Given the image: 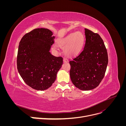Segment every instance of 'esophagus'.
<instances>
[{"label": "esophagus", "instance_id": "34e87169", "mask_svg": "<svg viewBox=\"0 0 126 126\" xmlns=\"http://www.w3.org/2000/svg\"><path fill=\"white\" fill-rule=\"evenodd\" d=\"M63 63H68V60L67 58H64V59H63Z\"/></svg>", "mask_w": 126, "mask_h": 126}]
</instances>
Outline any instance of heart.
<instances>
[{"label":"heart","instance_id":"obj_1","mask_svg":"<svg viewBox=\"0 0 126 126\" xmlns=\"http://www.w3.org/2000/svg\"><path fill=\"white\" fill-rule=\"evenodd\" d=\"M85 41L84 35L81 32L69 34L58 43L59 46L64 48V53L67 56H74L80 52Z\"/></svg>","mask_w":126,"mask_h":126}]
</instances>
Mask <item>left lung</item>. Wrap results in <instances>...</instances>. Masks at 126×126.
Masks as SVG:
<instances>
[{
  "label": "left lung",
  "instance_id": "obj_1",
  "mask_svg": "<svg viewBox=\"0 0 126 126\" xmlns=\"http://www.w3.org/2000/svg\"><path fill=\"white\" fill-rule=\"evenodd\" d=\"M86 43L83 51L70 61L72 83L81 90L96 88L104 78L108 63L104 41L97 33L85 29Z\"/></svg>",
  "mask_w": 126,
  "mask_h": 126
}]
</instances>
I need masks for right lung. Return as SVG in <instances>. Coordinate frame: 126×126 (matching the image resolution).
<instances>
[{
  "label": "right lung",
  "instance_id": "obj_1",
  "mask_svg": "<svg viewBox=\"0 0 126 126\" xmlns=\"http://www.w3.org/2000/svg\"><path fill=\"white\" fill-rule=\"evenodd\" d=\"M50 30L37 28L25 34L18 47L17 69L25 82L32 88L45 90L55 81L63 59L49 52L55 37Z\"/></svg>",
  "mask_w": 126,
  "mask_h": 126
}]
</instances>
